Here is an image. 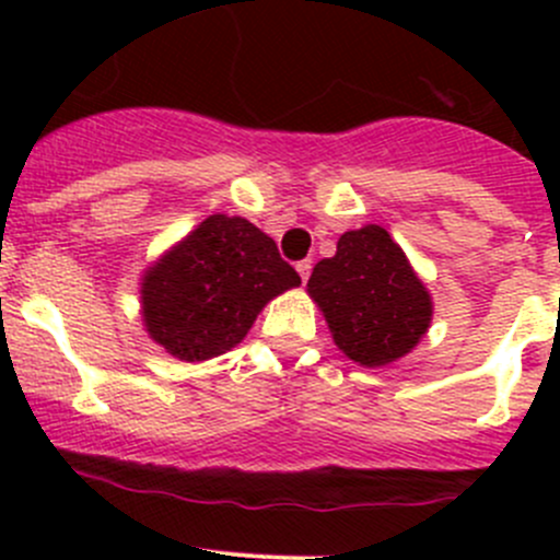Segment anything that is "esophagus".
<instances>
[{
	"mask_svg": "<svg viewBox=\"0 0 560 560\" xmlns=\"http://www.w3.org/2000/svg\"><path fill=\"white\" fill-rule=\"evenodd\" d=\"M298 273H301L303 284H306L308 276H312V259H301V262H298Z\"/></svg>",
	"mask_w": 560,
	"mask_h": 560,
	"instance_id": "esophagus-1",
	"label": "esophagus"
}]
</instances>
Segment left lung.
<instances>
[{
	"instance_id": "8db88e82",
	"label": "left lung",
	"mask_w": 560,
	"mask_h": 560,
	"mask_svg": "<svg viewBox=\"0 0 560 560\" xmlns=\"http://www.w3.org/2000/svg\"><path fill=\"white\" fill-rule=\"evenodd\" d=\"M308 295L336 347L365 369L409 354L431 327V295L380 224L343 233L336 254L314 265Z\"/></svg>"
}]
</instances>
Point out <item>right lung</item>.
Returning <instances> with one entry per match:
<instances>
[{"label": "right lung", "instance_id": "right-lung-1", "mask_svg": "<svg viewBox=\"0 0 560 560\" xmlns=\"http://www.w3.org/2000/svg\"><path fill=\"white\" fill-rule=\"evenodd\" d=\"M298 284L273 238L213 213L143 273V325L167 354L200 363L244 341L265 303Z\"/></svg>", "mask_w": 560, "mask_h": 560}]
</instances>
